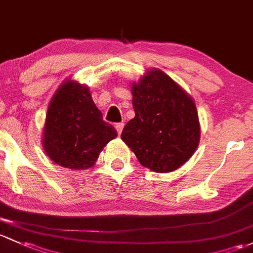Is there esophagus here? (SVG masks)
<instances>
[{"label":"esophagus","mask_w":253,"mask_h":253,"mask_svg":"<svg viewBox=\"0 0 253 253\" xmlns=\"http://www.w3.org/2000/svg\"><path fill=\"white\" fill-rule=\"evenodd\" d=\"M123 127H124V124L123 123H117L116 124V130L118 131V134L121 135L122 131H123Z\"/></svg>","instance_id":"34e87169"}]
</instances>
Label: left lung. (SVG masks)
<instances>
[{
	"mask_svg": "<svg viewBox=\"0 0 253 253\" xmlns=\"http://www.w3.org/2000/svg\"><path fill=\"white\" fill-rule=\"evenodd\" d=\"M135 117L122 140L139 162L157 173H169L194 155L200 142V122L191 96L162 70L146 72L131 85Z\"/></svg>",
	"mask_w": 253,
	"mask_h": 253,
	"instance_id": "1",
	"label": "left lung"
}]
</instances>
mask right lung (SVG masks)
Returning <instances> with one entry per match:
<instances>
[{"instance_id":"obj_1","label":"right lung","mask_w":253,"mask_h":253,"mask_svg":"<svg viewBox=\"0 0 253 253\" xmlns=\"http://www.w3.org/2000/svg\"><path fill=\"white\" fill-rule=\"evenodd\" d=\"M116 137L117 130L103 121L86 85L69 79L58 87L48 105L42 135L43 150L56 165L90 168Z\"/></svg>"}]
</instances>
